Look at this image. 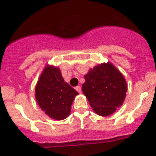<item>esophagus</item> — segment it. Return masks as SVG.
<instances>
[{"mask_svg":"<svg viewBox=\"0 0 156 156\" xmlns=\"http://www.w3.org/2000/svg\"><path fill=\"white\" fill-rule=\"evenodd\" d=\"M75 90H76L78 93H80V94L81 93V87H80V86H78V87H75Z\"/></svg>","mask_w":156,"mask_h":156,"instance_id":"esophagus-1","label":"esophagus"}]
</instances>
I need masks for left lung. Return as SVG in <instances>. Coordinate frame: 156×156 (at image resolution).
<instances>
[{"instance_id": "8db88e82", "label": "left lung", "mask_w": 156, "mask_h": 156, "mask_svg": "<svg viewBox=\"0 0 156 156\" xmlns=\"http://www.w3.org/2000/svg\"><path fill=\"white\" fill-rule=\"evenodd\" d=\"M84 78L83 94L96 113L108 116L122 106L126 97V81L111 63L95 66L84 75Z\"/></svg>"}]
</instances>
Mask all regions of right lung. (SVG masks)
Instances as JSON below:
<instances>
[{"mask_svg": "<svg viewBox=\"0 0 156 156\" xmlns=\"http://www.w3.org/2000/svg\"><path fill=\"white\" fill-rule=\"evenodd\" d=\"M78 93L65 82L60 70L56 67L45 68L35 87L39 106L53 119L62 120L70 114L71 106Z\"/></svg>", "mask_w": 156, "mask_h": 156, "instance_id": "obj_1", "label": "right lung"}]
</instances>
